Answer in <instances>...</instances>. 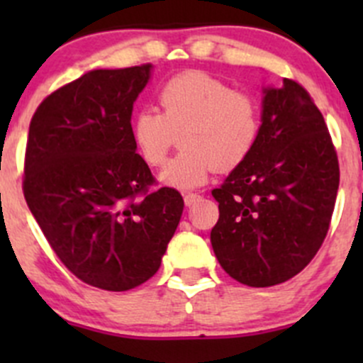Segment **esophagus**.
Here are the masks:
<instances>
[{
  "mask_svg": "<svg viewBox=\"0 0 363 363\" xmlns=\"http://www.w3.org/2000/svg\"><path fill=\"white\" fill-rule=\"evenodd\" d=\"M200 200H202V195H199V193H186L184 195V203L188 205V207H191V205L200 202Z\"/></svg>",
  "mask_w": 363,
  "mask_h": 363,
  "instance_id": "1",
  "label": "esophagus"
}]
</instances>
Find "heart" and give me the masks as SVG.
<instances>
[{"label":"heart","instance_id":"1","mask_svg":"<svg viewBox=\"0 0 363 363\" xmlns=\"http://www.w3.org/2000/svg\"><path fill=\"white\" fill-rule=\"evenodd\" d=\"M160 112L144 108L133 117L131 135L142 160L152 168L167 163L181 133L182 152L168 163L161 181L196 188L214 170L242 164L262 131V108L255 96L235 91L199 69L172 77L158 91Z\"/></svg>","mask_w":363,"mask_h":363}]
</instances>
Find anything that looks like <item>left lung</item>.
<instances>
[{
  "label": "left lung",
  "mask_w": 363,
  "mask_h": 363,
  "mask_svg": "<svg viewBox=\"0 0 363 363\" xmlns=\"http://www.w3.org/2000/svg\"><path fill=\"white\" fill-rule=\"evenodd\" d=\"M337 188V152L311 94L291 79L265 89L258 144L212 189L219 265L252 288L291 279L323 244Z\"/></svg>",
  "instance_id": "left-lung-1"
}]
</instances>
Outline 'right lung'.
<instances>
[{
  "label": "right lung",
  "mask_w": 363,
  "mask_h": 363,
  "mask_svg": "<svg viewBox=\"0 0 363 363\" xmlns=\"http://www.w3.org/2000/svg\"><path fill=\"white\" fill-rule=\"evenodd\" d=\"M151 65L93 69L50 93L29 123L23 191L57 258L86 284L140 286L158 272L184 200L152 189L131 111Z\"/></svg>",
  "instance_id": "right-lung-1"
}]
</instances>
